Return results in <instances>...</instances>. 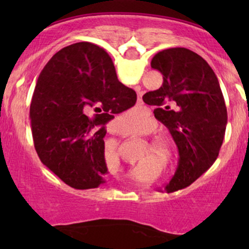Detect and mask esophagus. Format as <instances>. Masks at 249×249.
I'll return each mask as SVG.
<instances>
[{"label":"esophagus","mask_w":249,"mask_h":249,"mask_svg":"<svg viewBox=\"0 0 249 249\" xmlns=\"http://www.w3.org/2000/svg\"><path fill=\"white\" fill-rule=\"evenodd\" d=\"M141 102H142V101H141V99H139V103H141Z\"/></svg>","instance_id":"34e87169"}]
</instances>
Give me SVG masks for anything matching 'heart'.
Here are the masks:
<instances>
[{
    "instance_id": "b5f03b06",
    "label": "heart",
    "mask_w": 249,
    "mask_h": 249,
    "mask_svg": "<svg viewBox=\"0 0 249 249\" xmlns=\"http://www.w3.org/2000/svg\"><path fill=\"white\" fill-rule=\"evenodd\" d=\"M128 123H130V124H137V123L139 122V116H133V118H130L127 121ZM158 145H159V147L160 148H162V150H165V151H167L168 150V142H165V141H159L158 142Z\"/></svg>"
}]
</instances>
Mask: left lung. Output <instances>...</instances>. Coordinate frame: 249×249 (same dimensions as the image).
Masks as SVG:
<instances>
[{
  "label": "left lung",
  "mask_w": 249,
  "mask_h": 249,
  "mask_svg": "<svg viewBox=\"0 0 249 249\" xmlns=\"http://www.w3.org/2000/svg\"><path fill=\"white\" fill-rule=\"evenodd\" d=\"M151 68L162 75L158 90L142 96L170 130L179 151V165L168 191L184 188L213 165L224 142L227 110L218 77L208 63L186 48L159 51Z\"/></svg>",
  "instance_id": "obj_1"
}]
</instances>
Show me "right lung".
Returning a JSON list of instances; mask_svg holds the SVG:
<instances>
[{
  "mask_svg": "<svg viewBox=\"0 0 249 249\" xmlns=\"http://www.w3.org/2000/svg\"><path fill=\"white\" fill-rule=\"evenodd\" d=\"M137 95L117 78L112 59L98 45L79 42L51 57L30 104L31 132L39 159L76 190L104 184L105 124L136 104ZM95 108L89 119L85 112Z\"/></svg>",
  "mask_w": 249,
  "mask_h": 249,
  "instance_id": "obj_1",
  "label": "right lung"
}]
</instances>
